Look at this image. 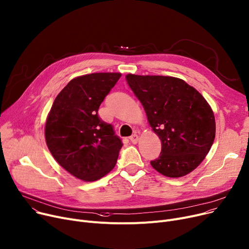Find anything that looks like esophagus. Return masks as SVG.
<instances>
[{
	"mask_svg": "<svg viewBox=\"0 0 249 249\" xmlns=\"http://www.w3.org/2000/svg\"><path fill=\"white\" fill-rule=\"evenodd\" d=\"M130 141L132 142V143H137V141H138V135L137 134H133L132 136H130Z\"/></svg>",
	"mask_w": 249,
	"mask_h": 249,
	"instance_id": "1",
	"label": "esophagus"
}]
</instances>
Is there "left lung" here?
Returning <instances> with one entry per match:
<instances>
[{
  "mask_svg": "<svg viewBox=\"0 0 249 249\" xmlns=\"http://www.w3.org/2000/svg\"><path fill=\"white\" fill-rule=\"evenodd\" d=\"M126 80L162 143L152 167L172 178L193 171L215 138L214 114L204 97L175 77L128 74Z\"/></svg>",
  "mask_w": 249,
  "mask_h": 249,
  "instance_id": "8db88e82",
  "label": "left lung"
}]
</instances>
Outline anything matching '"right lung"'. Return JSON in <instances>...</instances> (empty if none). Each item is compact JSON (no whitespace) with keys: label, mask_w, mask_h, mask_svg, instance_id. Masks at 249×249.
I'll return each mask as SVG.
<instances>
[{"label":"right lung","mask_w":249,"mask_h":249,"mask_svg":"<svg viewBox=\"0 0 249 249\" xmlns=\"http://www.w3.org/2000/svg\"><path fill=\"white\" fill-rule=\"evenodd\" d=\"M120 73H93L71 80L48 114L45 138L50 152L70 174L95 181L109 173L122 148L111 124L98 116Z\"/></svg>","instance_id":"add662e5"}]
</instances>
